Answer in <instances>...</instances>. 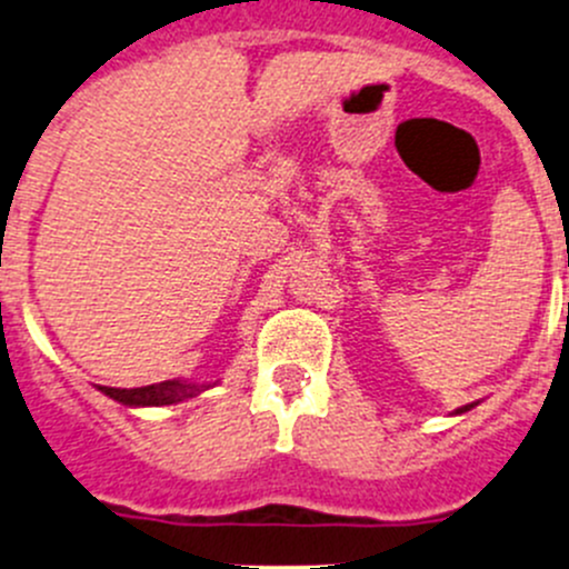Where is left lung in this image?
Masks as SVG:
<instances>
[{
  "label": "left lung",
  "instance_id": "left-lung-1",
  "mask_svg": "<svg viewBox=\"0 0 569 569\" xmlns=\"http://www.w3.org/2000/svg\"><path fill=\"white\" fill-rule=\"evenodd\" d=\"M476 403H468V407H462V409H457V415H462V412H468V409H473Z\"/></svg>",
  "mask_w": 569,
  "mask_h": 569
}]
</instances>
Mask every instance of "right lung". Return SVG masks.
Returning <instances> with one entry per match:
<instances>
[{
  "mask_svg": "<svg viewBox=\"0 0 569 569\" xmlns=\"http://www.w3.org/2000/svg\"><path fill=\"white\" fill-rule=\"evenodd\" d=\"M104 396H110L112 401L123 403V407H171V403L188 401L196 398L199 392L210 390V385H196V381H160V385L149 387H132V390H121V387H99Z\"/></svg>",
  "mask_w": 569,
  "mask_h": 569,
  "instance_id": "obj_1",
  "label": "right lung"
}]
</instances>
